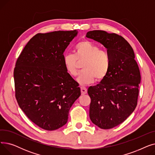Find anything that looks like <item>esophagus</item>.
Listing matches in <instances>:
<instances>
[{
    "label": "esophagus",
    "mask_w": 155,
    "mask_h": 155,
    "mask_svg": "<svg viewBox=\"0 0 155 155\" xmlns=\"http://www.w3.org/2000/svg\"><path fill=\"white\" fill-rule=\"evenodd\" d=\"M80 90H81V93H82V95L86 94L87 93V89L85 87H80Z\"/></svg>",
    "instance_id": "obj_1"
}]
</instances>
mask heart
<instances>
[{
  "instance_id": "1",
  "label": "heart",
  "mask_w": 155,
  "mask_h": 155,
  "mask_svg": "<svg viewBox=\"0 0 155 155\" xmlns=\"http://www.w3.org/2000/svg\"><path fill=\"white\" fill-rule=\"evenodd\" d=\"M82 69L78 78L80 84L86 85L102 81L107 76L110 67V58L107 51L100 49L88 40L82 41L75 47V54L67 53L63 56V64L67 73L72 76L78 75L79 63Z\"/></svg>"
}]
</instances>
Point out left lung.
I'll list each match as a JSON object with an SVG mask.
<instances>
[{"instance_id":"1","label":"left lung","mask_w":155,"mask_h":155,"mask_svg":"<svg viewBox=\"0 0 155 155\" xmlns=\"http://www.w3.org/2000/svg\"><path fill=\"white\" fill-rule=\"evenodd\" d=\"M86 36L107 49L110 67L107 76L95 86L90 87L89 116L103 129L121 124L131 114L137 104L141 74L131 46L116 33L94 30Z\"/></svg>"}]
</instances>
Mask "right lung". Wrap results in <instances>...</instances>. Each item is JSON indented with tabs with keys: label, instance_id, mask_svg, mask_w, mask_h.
Instances as JSON below:
<instances>
[{
	"label": "right lung",
	"instance_id": "right-lung-1",
	"mask_svg": "<svg viewBox=\"0 0 155 155\" xmlns=\"http://www.w3.org/2000/svg\"><path fill=\"white\" fill-rule=\"evenodd\" d=\"M77 31L38 33L24 48L14 70L15 96L26 116L39 127L53 131L67 123L81 95L66 71L63 53Z\"/></svg>",
	"mask_w": 155,
	"mask_h": 155
}]
</instances>
